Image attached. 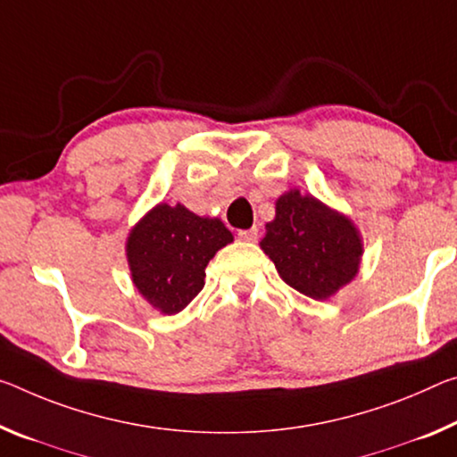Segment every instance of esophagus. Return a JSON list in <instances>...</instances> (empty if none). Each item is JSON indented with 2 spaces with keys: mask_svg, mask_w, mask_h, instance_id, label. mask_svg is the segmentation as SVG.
Returning a JSON list of instances; mask_svg holds the SVG:
<instances>
[{
  "mask_svg": "<svg viewBox=\"0 0 457 457\" xmlns=\"http://www.w3.org/2000/svg\"><path fill=\"white\" fill-rule=\"evenodd\" d=\"M237 237L244 242H254L258 237V228H250V229H242L237 231Z\"/></svg>",
  "mask_w": 457,
  "mask_h": 457,
  "instance_id": "34e87169",
  "label": "esophagus"
}]
</instances>
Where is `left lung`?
Segmentation results:
<instances>
[{"mask_svg":"<svg viewBox=\"0 0 457 457\" xmlns=\"http://www.w3.org/2000/svg\"><path fill=\"white\" fill-rule=\"evenodd\" d=\"M260 248L301 295L328 301L356 278L364 242L350 217L313 195L288 189L277 199Z\"/></svg>","mask_w":457,"mask_h":457,"instance_id":"8db88e82","label":"left lung"}]
</instances>
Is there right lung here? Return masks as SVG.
<instances>
[{
	"mask_svg": "<svg viewBox=\"0 0 457 457\" xmlns=\"http://www.w3.org/2000/svg\"><path fill=\"white\" fill-rule=\"evenodd\" d=\"M231 242L234 236L217 217H201L180 203H158L126 240L136 291L162 315L179 313L201 293L209 260Z\"/></svg>",
	"mask_w": 457,
	"mask_h": 457,
	"instance_id": "right-lung-1",
	"label": "right lung"
}]
</instances>
